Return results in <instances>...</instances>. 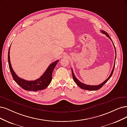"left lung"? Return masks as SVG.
<instances>
[{
	"label": "left lung",
	"instance_id": "left-lung-1",
	"mask_svg": "<svg viewBox=\"0 0 127 127\" xmlns=\"http://www.w3.org/2000/svg\"><path fill=\"white\" fill-rule=\"evenodd\" d=\"M101 32L103 33V34H105L110 39V40L112 41V39L110 38V37H109V34H108L107 32H106L103 31V30H101ZM113 46H114V47H115V51H116V58H115V61H116V48H115V45H114V43H113ZM115 64H114V65H113V68L112 70V71L111 72V74L110 75V76H109V77L107 79L104 81L102 83H101V84H100L99 85H96V86H91V85H86L85 84H83L82 82H80L79 80H78L77 79V78L76 77L75 75H74V73L73 72V70H72V69L71 68V71H72V78H73V79L74 80V81H75L76 82V84L80 87V88H81V89H84V90H97L99 89H100L101 88V87H102V86L106 84V83L109 80V79H110L111 78V77L112 76V73H113V70H114V68H115Z\"/></svg>",
	"mask_w": 127,
	"mask_h": 127
}]
</instances>
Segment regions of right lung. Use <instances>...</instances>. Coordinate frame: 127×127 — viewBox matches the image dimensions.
I'll list each match as a JSON object with an SVG mask.
<instances>
[{"instance_id":"right-lung-1","label":"right lung","mask_w":127,"mask_h":127,"mask_svg":"<svg viewBox=\"0 0 127 127\" xmlns=\"http://www.w3.org/2000/svg\"><path fill=\"white\" fill-rule=\"evenodd\" d=\"M10 47L9 48L8 54V64L11 75L15 82L19 86H20L22 88L25 90L38 91L46 89L50 84V83L52 80V72H53L56 64L58 63L59 60H57L56 62L51 63L49 65V67L47 68L46 70L43 73V75L40 78L37 79L32 81L26 80L23 79L19 78L17 76L11 67L9 56Z\"/></svg>"}]
</instances>
